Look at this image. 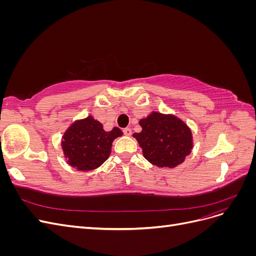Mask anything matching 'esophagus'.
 Wrapping results in <instances>:
<instances>
[{"label":"esophagus","instance_id":"1","mask_svg":"<svg viewBox=\"0 0 256 256\" xmlns=\"http://www.w3.org/2000/svg\"><path fill=\"white\" fill-rule=\"evenodd\" d=\"M122 132H124V134L125 136H131V134H132V131H131V129L130 128H125L122 130Z\"/></svg>","mask_w":256,"mask_h":256}]
</instances>
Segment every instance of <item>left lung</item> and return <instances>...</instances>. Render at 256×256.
Listing matches in <instances>:
<instances>
[{"label":"left lung","mask_w":256,"mask_h":256,"mask_svg":"<svg viewBox=\"0 0 256 256\" xmlns=\"http://www.w3.org/2000/svg\"><path fill=\"white\" fill-rule=\"evenodd\" d=\"M138 124L142 131L134 134V138L152 164L173 168L190 154L193 147L191 129L175 115L152 112Z\"/></svg>","instance_id":"obj_1"}]
</instances>
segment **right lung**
Returning a JSON list of instances; mask_svg holds the SVG:
<instances>
[{
	"instance_id": "obj_1",
	"label": "right lung",
	"mask_w": 256,
	"mask_h": 256,
	"mask_svg": "<svg viewBox=\"0 0 256 256\" xmlns=\"http://www.w3.org/2000/svg\"><path fill=\"white\" fill-rule=\"evenodd\" d=\"M120 136L122 132L120 128L104 131L102 122L88 116L68 127L63 136L62 148L69 166L79 171H92L109 158L113 141Z\"/></svg>"
}]
</instances>
